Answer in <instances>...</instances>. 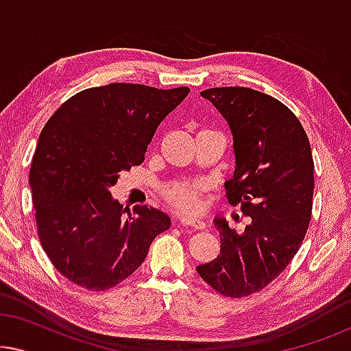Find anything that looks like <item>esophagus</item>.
I'll return each instance as SVG.
<instances>
[{
	"mask_svg": "<svg viewBox=\"0 0 351 351\" xmlns=\"http://www.w3.org/2000/svg\"><path fill=\"white\" fill-rule=\"evenodd\" d=\"M180 225H184V227L196 228V230H204L206 228V223L203 222V220L191 219V217H182L180 219Z\"/></svg>",
	"mask_w": 351,
	"mask_h": 351,
	"instance_id": "esophagus-1",
	"label": "esophagus"
}]
</instances>
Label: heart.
<instances>
[{
  "label": "heart",
  "instance_id": "1",
  "mask_svg": "<svg viewBox=\"0 0 351 351\" xmlns=\"http://www.w3.org/2000/svg\"><path fill=\"white\" fill-rule=\"evenodd\" d=\"M167 203L185 213H195L199 208V189L189 184H172L165 189Z\"/></svg>",
  "mask_w": 351,
  "mask_h": 351
}]
</instances>
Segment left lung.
I'll list each match as a JSON object with an SVG mask.
<instances>
[{
	"label": "left lung",
	"instance_id": "1",
	"mask_svg": "<svg viewBox=\"0 0 351 351\" xmlns=\"http://www.w3.org/2000/svg\"><path fill=\"white\" fill-rule=\"evenodd\" d=\"M213 102L233 134V177L225 182L232 206L252 219L243 233L215 217L220 254L196 267L208 285L227 297L267 287L299 251L313 206V156L305 129L271 95L251 88H213Z\"/></svg>",
	"mask_w": 351,
	"mask_h": 351
}]
</instances>
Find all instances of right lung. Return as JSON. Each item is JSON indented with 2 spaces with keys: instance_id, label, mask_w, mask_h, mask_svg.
Instances as JSON below:
<instances>
[{
  "instance_id": "right-lung-1",
  "label": "right lung",
  "mask_w": 351,
  "mask_h": 351,
  "mask_svg": "<svg viewBox=\"0 0 351 351\" xmlns=\"http://www.w3.org/2000/svg\"><path fill=\"white\" fill-rule=\"evenodd\" d=\"M189 93L113 83L81 90L47 119L30 186L41 246L66 280L89 291L119 285L171 227L148 206H134L131 215L108 189L142 165L156 128Z\"/></svg>"
}]
</instances>
